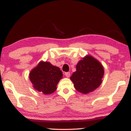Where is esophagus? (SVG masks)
<instances>
[{
	"label": "esophagus",
	"instance_id": "esophagus-1",
	"mask_svg": "<svg viewBox=\"0 0 131 131\" xmlns=\"http://www.w3.org/2000/svg\"><path fill=\"white\" fill-rule=\"evenodd\" d=\"M64 75H65V76L67 77H70V72H65V73H64Z\"/></svg>",
	"mask_w": 131,
	"mask_h": 131
}]
</instances>
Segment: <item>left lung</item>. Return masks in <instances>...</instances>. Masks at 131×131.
<instances>
[{
    "label": "left lung",
    "mask_w": 131,
    "mask_h": 131,
    "mask_svg": "<svg viewBox=\"0 0 131 131\" xmlns=\"http://www.w3.org/2000/svg\"><path fill=\"white\" fill-rule=\"evenodd\" d=\"M104 72L101 63L92 56L86 55L78 62L76 71L70 79L77 91L87 94L100 86Z\"/></svg>",
    "instance_id": "8db88e82"
}]
</instances>
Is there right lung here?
Returning a JSON list of instances; mask_svg holds the SVG:
<instances>
[{"instance_id": "obj_1", "label": "right lung", "mask_w": 131, "mask_h": 131, "mask_svg": "<svg viewBox=\"0 0 131 131\" xmlns=\"http://www.w3.org/2000/svg\"><path fill=\"white\" fill-rule=\"evenodd\" d=\"M62 77L63 73L59 67L43 61H40L29 74L33 88L45 95L56 91L58 83Z\"/></svg>"}]
</instances>
